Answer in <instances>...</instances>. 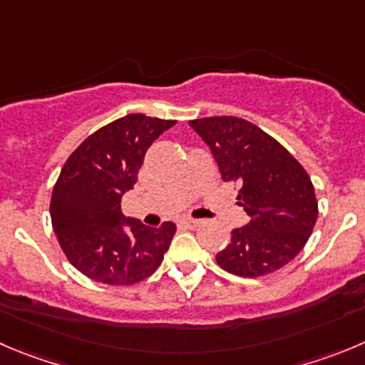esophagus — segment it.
Masks as SVG:
<instances>
[{"mask_svg": "<svg viewBox=\"0 0 365 365\" xmlns=\"http://www.w3.org/2000/svg\"><path fill=\"white\" fill-rule=\"evenodd\" d=\"M182 223L185 225V227H189V229H196V227H200V225H202L203 221H202V220H198V217H190V216H187V217H183Z\"/></svg>", "mask_w": 365, "mask_h": 365, "instance_id": "1", "label": "esophagus"}]
</instances>
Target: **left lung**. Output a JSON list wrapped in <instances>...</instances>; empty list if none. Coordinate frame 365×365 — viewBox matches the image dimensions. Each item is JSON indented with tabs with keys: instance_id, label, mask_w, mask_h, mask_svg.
I'll return each instance as SVG.
<instances>
[{
	"instance_id": "obj_1",
	"label": "left lung",
	"mask_w": 365,
	"mask_h": 365,
	"mask_svg": "<svg viewBox=\"0 0 365 365\" xmlns=\"http://www.w3.org/2000/svg\"><path fill=\"white\" fill-rule=\"evenodd\" d=\"M212 151L223 182L240 185L237 205L250 216L216 261L240 277H263L304 248L319 216L304 167L274 136L237 117L189 120Z\"/></svg>"
}]
</instances>
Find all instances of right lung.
I'll return each mask as SVG.
<instances>
[{
	"label": "right lung",
	"instance_id": "add662e5",
	"mask_svg": "<svg viewBox=\"0 0 365 365\" xmlns=\"http://www.w3.org/2000/svg\"><path fill=\"white\" fill-rule=\"evenodd\" d=\"M176 120L131 113L91 133L64 162L50 217L66 259L91 281L129 286L162 264L176 225L158 229L124 220L122 196L133 189L145 151Z\"/></svg>",
	"mask_w": 365,
	"mask_h": 365
}]
</instances>
